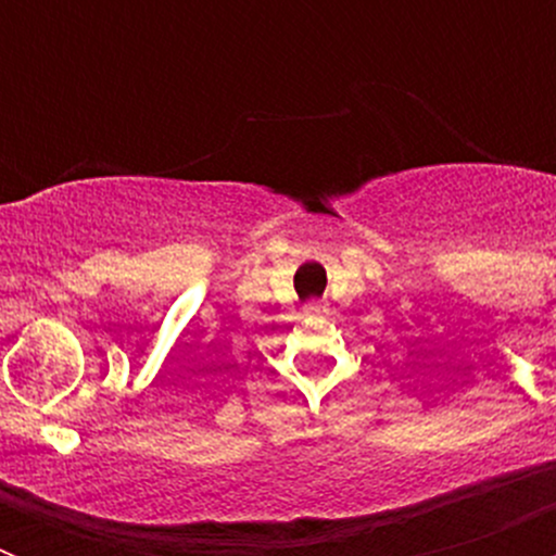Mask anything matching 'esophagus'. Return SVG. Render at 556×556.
<instances>
[{"mask_svg": "<svg viewBox=\"0 0 556 556\" xmlns=\"http://www.w3.org/2000/svg\"><path fill=\"white\" fill-rule=\"evenodd\" d=\"M303 312H306L308 317H320V314H326L328 308H326V303H323V301H308L306 306H303Z\"/></svg>", "mask_w": 556, "mask_h": 556, "instance_id": "esophagus-1", "label": "esophagus"}]
</instances>
